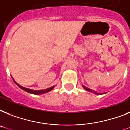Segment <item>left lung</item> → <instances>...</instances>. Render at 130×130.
Here are the masks:
<instances>
[{"label":"left lung","mask_w":130,"mask_h":130,"mask_svg":"<svg viewBox=\"0 0 130 130\" xmlns=\"http://www.w3.org/2000/svg\"><path fill=\"white\" fill-rule=\"evenodd\" d=\"M82 86H83V88L84 89H85L86 90H87V91H89V92H94V91H92V90H91V89H90V88H86V86H83L82 85ZM94 92V93H96V94H99V93H96V92Z\"/></svg>","instance_id":"8db88e82"}]
</instances>
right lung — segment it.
I'll use <instances>...</instances> for the list:
<instances>
[{
  "instance_id": "1",
  "label": "right lung",
  "mask_w": 130,
  "mask_h": 130,
  "mask_svg": "<svg viewBox=\"0 0 130 130\" xmlns=\"http://www.w3.org/2000/svg\"><path fill=\"white\" fill-rule=\"evenodd\" d=\"M14 82H15V83L16 84H17V85L18 86H19L20 88L22 89V90H23L25 91V92H27L31 93V94H42L48 92H49V91H51V90H53V88H54V86H52V87H51V88H48L45 89V90H31V89L26 88H24V87L21 86H20L19 84H17L15 81H14Z\"/></svg>"
}]
</instances>
